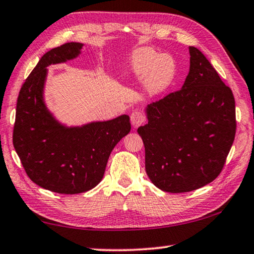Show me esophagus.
<instances>
[{
  "mask_svg": "<svg viewBox=\"0 0 254 254\" xmlns=\"http://www.w3.org/2000/svg\"><path fill=\"white\" fill-rule=\"evenodd\" d=\"M145 121L144 115L141 113L140 111H133L131 114V123L134 127H140L141 124H143Z\"/></svg>",
  "mask_w": 254,
  "mask_h": 254,
  "instance_id": "1",
  "label": "esophagus"
}]
</instances>
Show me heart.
Here are the masks:
<instances>
[{"instance_id":"b5f03b06","label":"heart","mask_w":254,"mask_h":254,"mask_svg":"<svg viewBox=\"0 0 254 254\" xmlns=\"http://www.w3.org/2000/svg\"><path fill=\"white\" fill-rule=\"evenodd\" d=\"M176 63L169 55H159L150 48H140L131 55V70L139 79L145 80L148 92L158 95L173 84Z\"/></svg>"}]
</instances>
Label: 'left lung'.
<instances>
[{
    "label": "left lung",
    "mask_w": 254,
    "mask_h": 254,
    "mask_svg": "<svg viewBox=\"0 0 254 254\" xmlns=\"http://www.w3.org/2000/svg\"><path fill=\"white\" fill-rule=\"evenodd\" d=\"M183 88L147 107L148 123L137 128L145 171L154 186L187 192L221 174L233 144L235 101L229 86L195 47Z\"/></svg>",
    "instance_id": "left-lung-1"
}]
</instances>
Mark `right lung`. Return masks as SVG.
I'll list each match as a JSON object with an SVG mask.
<instances>
[{"label": "right lung", "mask_w": 254, "mask_h": 254, "mask_svg": "<svg viewBox=\"0 0 254 254\" xmlns=\"http://www.w3.org/2000/svg\"><path fill=\"white\" fill-rule=\"evenodd\" d=\"M83 44L67 42L42 56L20 89L13 145L28 177L58 194H79L101 182L107 160L131 130L128 115L83 127L62 126L47 110V67L76 58Z\"/></svg>", "instance_id": "obj_1"}]
</instances>
